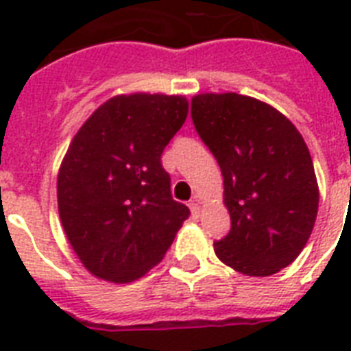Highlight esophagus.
Returning a JSON list of instances; mask_svg holds the SVG:
<instances>
[{"label":"esophagus","mask_w":351,"mask_h":351,"mask_svg":"<svg viewBox=\"0 0 351 351\" xmlns=\"http://www.w3.org/2000/svg\"><path fill=\"white\" fill-rule=\"evenodd\" d=\"M189 209H191V215L193 219H198L200 215H202V206L197 202V200H193L191 204H189Z\"/></svg>","instance_id":"esophagus-1"}]
</instances>
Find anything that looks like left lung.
<instances>
[{
    "instance_id": "obj_1",
    "label": "left lung",
    "mask_w": 351,
    "mask_h": 351,
    "mask_svg": "<svg viewBox=\"0 0 351 351\" xmlns=\"http://www.w3.org/2000/svg\"><path fill=\"white\" fill-rule=\"evenodd\" d=\"M191 117L224 176L231 230L215 253L247 277L275 275L315 226L319 186L304 138L275 107L237 93L193 96Z\"/></svg>"
}]
</instances>
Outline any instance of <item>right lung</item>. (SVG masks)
<instances>
[{
    "instance_id": "1",
    "label": "right lung",
    "mask_w": 351,
    "mask_h": 351,
    "mask_svg": "<svg viewBox=\"0 0 351 351\" xmlns=\"http://www.w3.org/2000/svg\"><path fill=\"white\" fill-rule=\"evenodd\" d=\"M184 96L118 95L74 134L58 173V211L82 264L109 282L164 258L189 209L171 197L160 156L184 125Z\"/></svg>"
}]
</instances>
